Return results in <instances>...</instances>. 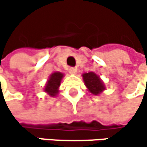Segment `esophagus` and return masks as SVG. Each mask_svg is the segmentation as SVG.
<instances>
[{
  "instance_id": "34e87169",
  "label": "esophagus",
  "mask_w": 147,
  "mask_h": 147,
  "mask_svg": "<svg viewBox=\"0 0 147 147\" xmlns=\"http://www.w3.org/2000/svg\"><path fill=\"white\" fill-rule=\"evenodd\" d=\"M69 74H71V75H75L76 73H77V69H75V68H69Z\"/></svg>"
}]
</instances>
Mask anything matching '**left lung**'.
Returning <instances> with one entry per match:
<instances>
[{
    "instance_id": "left-lung-1",
    "label": "left lung",
    "mask_w": 147,
    "mask_h": 147,
    "mask_svg": "<svg viewBox=\"0 0 147 147\" xmlns=\"http://www.w3.org/2000/svg\"><path fill=\"white\" fill-rule=\"evenodd\" d=\"M83 80L87 90L93 95H100L106 90L104 82L101 80L99 75L94 72L84 73L82 75Z\"/></svg>"
}]
</instances>
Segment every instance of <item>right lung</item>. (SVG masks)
I'll list each match as a JSON object with an SVG mask.
<instances>
[{"mask_svg":"<svg viewBox=\"0 0 147 147\" xmlns=\"http://www.w3.org/2000/svg\"><path fill=\"white\" fill-rule=\"evenodd\" d=\"M64 74L61 72L56 71L52 73L49 76L45 86H44V92L48 94L50 97H56L59 94V88L61 86V79L63 78Z\"/></svg>","mask_w":147,"mask_h":147,"instance_id":"obj_1","label":"right lung"}]
</instances>
